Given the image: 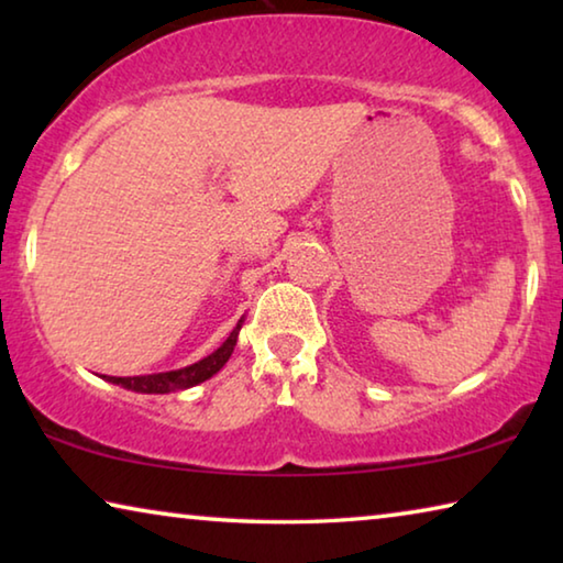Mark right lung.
Returning <instances> with one entry per match:
<instances>
[{"label":"right lung","mask_w":563,"mask_h":563,"mask_svg":"<svg viewBox=\"0 0 563 563\" xmlns=\"http://www.w3.org/2000/svg\"><path fill=\"white\" fill-rule=\"evenodd\" d=\"M243 318L238 320V325L233 328L231 335L223 342L221 347L213 350L211 355L194 362V365L180 367V369H168V373H156V375H139V377H107L109 383L121 385L131 389V393H144V395H166V393H176V389H188L206 383L208 377H213L218 369H221L228 357L233 355V347L238 342V332H241Z\"/></svg>","instance_id":"right-lung-1"}]
</instances>
